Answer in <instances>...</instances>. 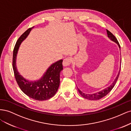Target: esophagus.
Returning <instances> with one entry per match:
<instances>
[{"mask_svg": "<svg viewBox=\"0 0 131 131\" xmlns=\"http://www.w3.org/2000/svg\"><path fill=\"white\" fill-rule=\"evenodd\" d=\"M71 62H72V59L69 57L66 58L65 59H64V60H63V65L64 67L69 66L71 64Z\"/></svg>", "mask_w": 131, "mask_h": 131, "instance_id": "esophagus-1", "label": "esophagus"}]
</instances>
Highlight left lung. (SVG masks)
Masks as SVG:
<instances>
[{
    "instance_id": "8db88e82",
    "label": "left lung",
    "mask_w": 131,
    "mask_h": 131,
    "mask_svg": "<svg viewBox=\"0 0 131 131\" xmlns=\"http://www.w3.org/2000/svg\"><path fill=\"white\" fill-rule=\"evenodd\" d=\"M106 32H107V34H108V38L110 39L111 40H112V41H113L114 42H115L117 43V44L118 45V47H119V48L120 49V44H119V43H118L116 38L115 37L114 35L112 33H111L110 31H109L108 29H106ZM120 67H121V66H120ZM120 72V69L119 70V72H118V73L117 74V76L116 77L115 79L114 82H113V84L112 85H111L110 86H109V87H108V88H106V89L100 91V92H97V93H93V94H85L84 93H83L82 91H81L80 90H79L78 88L79 92L80 93V94L81 95V96L83 97L86 98V99H88V100H92V101L100 100V99L102 98L103 97H105L106 94H108L110 92V91H112V90L113 89L114 86L115 85L117 79L118 78V76H119Z\"/></svg>"
}]
</instances>
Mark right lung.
<instances>
[{
  "instance_id": "obj_1",
  "label": "right lung",
  "mask_w": 131,
  "mask_h": 131,
  "mask_svg": "<svg viewBox=\"0 0 131 131\" xmlns=\"http://www.w3.org/2000/svg\"><path fill=\"white\" fill-rule=\"evenodd\" d=\"M33 27L23 33L16 43L13 51V68L16 80L22 92L33 100L45 101L52 97L58 90L60 83V72L63 70V60L61 59L53 63L38 81H29L19 74L16 65L18 50L21 43L27 38Z\"/></svg>"
}]
</instances>
